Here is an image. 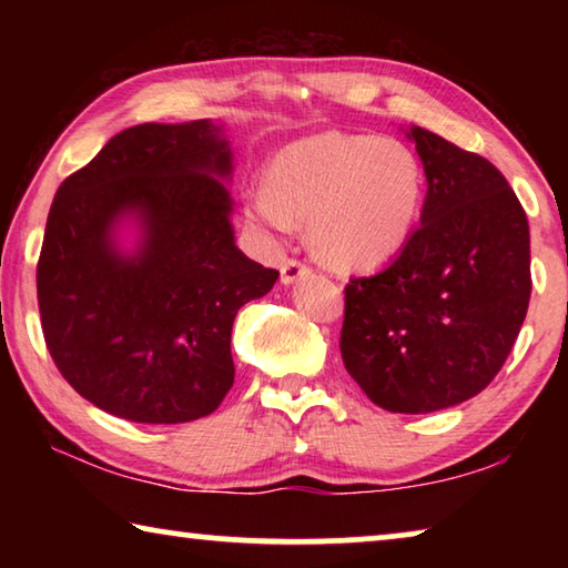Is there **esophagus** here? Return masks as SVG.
<instances>
[{"label": "esophagus", "mask_w": 568, "mask_h": 568, "mask_svg": "<svg viewBox=\"0 0 568 568\" xmlns=\"http://www.w3.org/2000/svg\"><path fill=\"white\" fill-rule=\"evenodd\" d=\"M305 275H311V265H305V263H301V261H287V263H283V267H281V281H283L285 285H293V283H297V281H301V277H305Z\"/></svg>", "instance_id": "obj_1"}]
</instances>
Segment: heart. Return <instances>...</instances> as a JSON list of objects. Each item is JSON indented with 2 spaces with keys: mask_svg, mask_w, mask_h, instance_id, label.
Listing matches in <instances>:
<instances>
[{
  "mask_svg": "<svg viewBox=\"0 0 568 568\" xmlns=\"http://www.w3.org/2000/svg\"><path fill=\"white\" fill-rule=\"evenodd\" d=\"M423 192V165L406 142L325 132L277 152L267 190L247 192L245 213L273 235H291L295 220H307L321 261L363 271L408 243Z\"/></svg>",
  "mask_w": 568,
  "mask_h": 568,
  "instance_id": "obj_1",
  "label": "heart"
}]
</instances>
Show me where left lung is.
I'll return each instance as SVG.
<instances>
[{
  "instance_id": "obj_1",
  "label": "left lung",
  "mask_w": 568,
  "mask_h": 568,
  "mask_svg": "<svg viewBox=\"0 0 568 568\" xmlns=\"http://www.w3.org/2000/svg\"><path fill=\"white\" fill-rule=\"evenodd\" d=\"M426 172L420 225L376 275L345 285L341 355L376 406L434 413L501 371L531 297L528 220L486 158L410 128Z\"/></svg>"
}]
</instances>
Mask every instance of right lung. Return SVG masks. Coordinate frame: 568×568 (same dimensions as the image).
I'll return each mask as SVG.
<instances>
[{"instance_id":"add662e5","label":"right lung","mask_w":568,"mask_h":568,"mask_svg":"<svg viewBox=\"0 0 568 568\" xmlns=\"http://www.w3.org/2000/svg\"><path fill=\"white\" fill-rule=\"evenodd\" d=\"M230 175L220 124L148 122L57 190L37 263L44 341L64 381L112 416L197 420L233 388V321L277 271L235 245ZM122 222L139 225L130 254Z\"/></svg>"}]
</instances>
